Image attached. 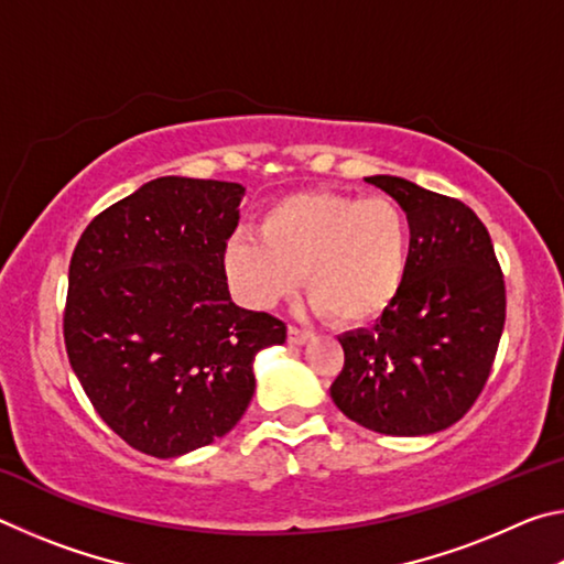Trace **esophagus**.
I'll use <instances>...</instances> for the list:
<instances>
[{"label": "esophagus", "instance_id": "1", "mask_svg": "<svg viewBox=\"0 0 564 564\" xmlns=\"http://www.w3.org/2000/svg\"><path fill=\"white\" fill-rule=\"evenodd\" d=\"M308 338H311L308 330H303L299 326H289V343H293V346H303Z\"/></svg>", "mask_w": 564, "mask_h": 564}]
</instances>
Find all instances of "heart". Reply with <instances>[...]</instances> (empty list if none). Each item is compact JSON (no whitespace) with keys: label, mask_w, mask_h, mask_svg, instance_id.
I'll use <instances>...</instances> for the list:
<instances>
[{"label":"heart","mask_w":564,"mask_h":564,"mask_svg":"<svg viewBox=\"0 0 564 564\" xmlns=\"http://www.w3.org/2000/svg\"><path fill=\"white\" fill-rule=\"evenodd\" d=\"M259 238H234L224 251L226 281L251 308L289 299L303 279L323 318L362 326L383 316L408 279L410 224L386 196H285L259 218Z\"/></svg>","instance_id":"obj_1"}]
</instances>
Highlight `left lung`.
I'll list each match as a JSON object with an SVG mask.
<instances>
[{
  "mask_svg": "<svg viewBox=\"0 0 564 564\" xmlns=\"http://www.w3.org/2000/svg\"><path fill=\"white\" fill-rule=\"evenodd\" d=\"M403 208L410 265L398 301L370 330L340 336L333 403L383 435L457 423L488 383L505 326V279L470 206L398 176H368Z\"/></svg>",
  "mask_w": 564,
  "mask_h": 564,
  "instance_id": "left-lung-1",
  "label": "left lung"
}]
</instances>
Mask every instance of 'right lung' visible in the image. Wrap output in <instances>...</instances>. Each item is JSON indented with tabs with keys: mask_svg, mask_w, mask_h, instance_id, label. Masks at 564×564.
I'll list each match as a JSON object with an SVG mask.
<instances>
[{
	"mask_svg": "<svg viewBox=\"0 0 564 564\" xmlns=\"http://www.w3.org/2000/svg\"><path fill=\"white\" fill-rule=\"evenodd\" d=\"M241 184L161 176L84 228L64 343L94 410L133 451L176 457L224 437L251 403L253 356L285 340L238 308L224 273Z\"/></svg>",
	"mask_w": 564,
	"mask_h": 564,
	"instance_id": "obj_1",
	"label": "right lung"
}]
</instances>
